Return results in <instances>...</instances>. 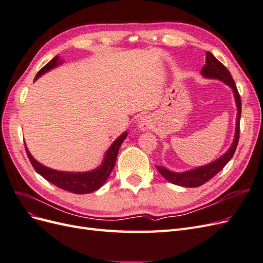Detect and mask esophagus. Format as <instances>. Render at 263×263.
<instances>
[{"label":"esophagus","mask_w":263,"mask_h":263,"mask_svg":"<svg viewBox=\"0 0 263 263\" xmlns=\"http://www.w3.org/2000/svg\"><path fill=\"white\" fill-rule=\"evenodd\" d=\"M138 127L141 129V130H147V129H150L151 127H153V121L147 116H141L139 119H138Z\"/></svg>","instance_id":"obj_1"}]
</instances>
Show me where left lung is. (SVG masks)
<instances>
[{
    "label": "left lung",
    "mask_w": 263,
    "mask_h": 263,
    "mask_svg": "<svg viewBox=\"0 0 263 263\" xmlns=\"http://www.w3.org/2000/svg\"><path fill=\"white\" fill-rule=\"evenodd\" d=\"M201 73L205 78H212V79H218V80L225 82L232 87L235 95L236 104H237V122H236V133H235V139L233 145L230 146L227 153L221 156L216 161H214L210 164H206L204 166H200V168H195L193 170H190L186 172H172L168 169L163 168V166H157L158 171L161 173V176L173 184H177L180 186L184 187H197L203 185L204 183L211 180L213 177L224 168V166L228 163L230 159L233 158L236 148L238 146V141H239V133H240V116H241V100L240 95L238 93L237 86L235 84L234 79L230 74L228 69L222 65L220 61H218L211 52H206V63L202 68Z\"/></svg>",
    "instance_id": "8db88e82"
}]
</instances>
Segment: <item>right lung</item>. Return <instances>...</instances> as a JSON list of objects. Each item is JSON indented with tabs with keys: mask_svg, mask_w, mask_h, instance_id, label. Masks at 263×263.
<instances>
[{
	"mask_svg": "<svg viewBox=\"0 0 263 263\" xmlns=\"http://www.w3.org/2000/svg\"><path fill=\"white\" fill-rule=\"evenodd\" d=\"M58 63H59L58 55H55L52 60H50L45 67H43L38 71V73L35 77V80L42 74H44L45 72H47V71H49L55 66H58ZM126 136L127 134L124 133L113 142V145L110 146L109 149L106 151L105 159L100 168H98L94 171L84 172V173L60 172V171H55V170L47 168V166L41 164L38 161L35 160L33 156L29 154L26 146H25V149L31 165H33L34 169L47 181H49L55 186H58L62 190L69 191V192H72L74 194H86V193L94 192V191L99 190L103 184H104L110 172H112L114 168L119 147H121L122 142L124 141Z\"/></svg>",
	"mask_w": 263,
	"mask_h": 263,
	"instance_id": "obj_1",
	"label": "right lung"
}]
</instances>
